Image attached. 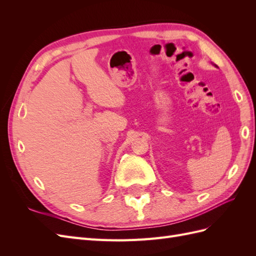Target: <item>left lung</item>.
<instances>
[{
	"label": "left lung",
	"mask_w": 256,
	"mask_h": 256,
	"mask_svg": "<svg viewBox=\"0 0 256 256\" xmlns=\"http://www.w3.org/2000/svg\"><path fill=\"white\" fill-rule=\"evenodd\" d=\"M214 66H216V65H214Z\"/></svg>",
	"instance_id": "left-lung-1"
}]
</instances>
